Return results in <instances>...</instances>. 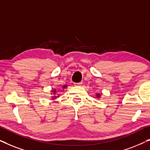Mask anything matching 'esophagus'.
<instances>
[{
  "mask_svg": "<svg viewBox=\"0 0 150 150\" xmlns=\"http://www.w3.org/2000/svg\"><path fill=\"white\" fill-rule=\"evenodd\" d=\"M82 84H83L82 82H80V83H74V86H81Z\"/></svg>",
  "mask_w": 150,
  "mask_h": 150,
  "instance_id": "esophagus-1",
  "label": "esophagus"
}]
</instances>
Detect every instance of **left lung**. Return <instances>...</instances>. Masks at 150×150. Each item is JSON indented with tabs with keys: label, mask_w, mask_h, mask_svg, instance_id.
Returning <instances> with one entry per match:
<instances>
[{
	"label": "left lung",
	"mask_w": 150,
	"mask_h": 150,
	"mask_svg": "<svg viewBox=\"0 0 150 150\" xmlns=\"http://www.w3.org/2000/svg\"><path fill=\"white\" fill-rule=\"evenodd\" d=\"M97 96H97V97H99V96H100L99 95H98H98H97Z\"/></svg>",
	"instance_id": "1"
}]
</instances>
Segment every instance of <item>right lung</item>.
<instances>
[{
	"instance_id": "obj_1",
	"label": "right lung",
	"mask_w": 150,
	"mask_h": 150,
	"mask_svg": "<svg viewBox=\"0 0 150 150\" xmlns=\"http://www.w3.org/2000/svg\"><path fill=\"white\" fill-rule=\"evenodd\" d=\"M54 92H55V91H54Z\"/></svg>"
}]
</instances>
